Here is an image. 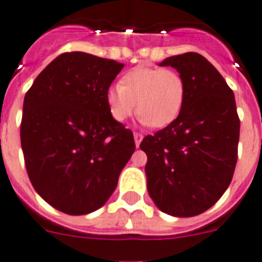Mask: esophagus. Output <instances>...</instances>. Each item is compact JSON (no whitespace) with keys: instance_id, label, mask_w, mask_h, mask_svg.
<instances>
[{"instance_id":"esophagus-1","label":"esophagus","mask_w":262,"mask_h":262,"mask_svg":"<svg viewBox=\"0 0 262 262\" xmlns=\"http://www.w3.org/2000/svg\"><path fill=\"white\" fill-rule=\"evenodd\" d=\"M143 140V136L141 133H134V142H136V146L138 147L141 143V141Z\"/></svg>"}]
</instances>
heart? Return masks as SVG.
I'll return each instance as SVG.
<instances>
[{"mask_svg": "<svg viewBox=\"0 0 262 262\" xmlns=\"http://www.w3.org/2000/svg\"><path fill=\"white\" fill-rule=\"evenodd\" d=\"M187 98V83L175 69L140 65L121 75L105 93L112 119L125 122L136 111L145 125L163 128L175 121Z\"/></svg>", "mask_w": 262, "mask_h": 262, "instance_id": "heart-1", "label": "heart"}]
</instances>
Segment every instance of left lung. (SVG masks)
Segmentation results:
<instances>
[{
    "label": "left lung",
    "instance_id": "obj_1",
    "mask_svg": "<svg viewBox=\"0 0 262 262\" xmlns=\"http://www.w3.org/2000/svg\"><path fill=\"white\" fill-rule=\"evenodd\" d=\"M159 65L183 75L187 98L175 121L141 142L147 190L163 213L194 216L222 197L234 176L240 133L235 96L199 53L172 56Z\"/></svg>",
    "mask_w": 262,
    "mask_h": 262
}]
</instances>
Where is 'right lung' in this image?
<instances>
[{"mask_svg": "<svg viewBox=\"0 0 262 262\" xmlns=\"http://www.w3.org/2000/svg\"><path fill=\"white\" fill-rule=\"evenodd\" d=\"M124 63L67 52L34 81L23 102L20 143L40 197L69 215L102 207L136 150L132 130L112 119L105 93Z\"/></svg>", "mask_w": 262, "mask_h": 262, "instance_id": "add662e5", "label": "right lung"}]
</instances>
